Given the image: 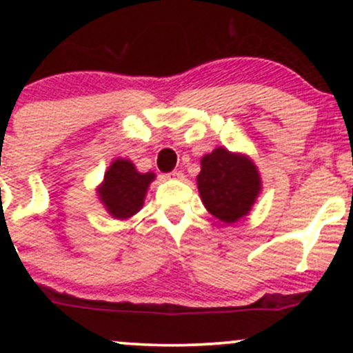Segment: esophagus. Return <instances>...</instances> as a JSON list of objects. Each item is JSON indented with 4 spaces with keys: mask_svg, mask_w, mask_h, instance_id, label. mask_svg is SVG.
I'll list each match as a JSON object with an SVG mask.
<instances>
[{
    "mask_svg": "<svg viewBox=\"0 0 353 353\" xmlns=\"http://www.w3.org/2000/svg\"><path fill=\"white\" fill-rule=\"evenodd\" d=\"M169 177H172V179H181V177H182V172H181V171H177V169H176V171H172L171 174H169Z\"/></svg>",
    "mask_w": 353,
    "mask_h": 353,
    "instance_id": "34e87169",
    "label": "esophagus"
}]
</instances>
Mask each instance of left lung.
<instances>
[{
	"mask_svg": "<svg viewBox=\"0 0 353 353\" xmlns=\"http://www.w3.org/2000/svg\"><path fill=\"white\" fill-rule=\"evenodd\" d=\"M197 189L214 217L234 224L250 212L261 194V174L250 157L217 148L201 159Z\"/></svg>",
	"mask_w": 353,
	"mask_h": 353,
	"instance_id": "1",
	"label": "left lung"
}]
</instances>
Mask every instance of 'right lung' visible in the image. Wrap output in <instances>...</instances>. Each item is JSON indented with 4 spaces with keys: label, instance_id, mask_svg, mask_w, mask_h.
<instances>
[{
    "label": "right lung",
    "instance_id": "obj_1",
    "mask_svg": "<svg viewBox=\"0 0 353 353\" xmlns=\"http://www.w3.org/2000/svg\"><path fill=\"white\" fill-rule=\"evenodd\" d=\"M154 172H139L129 159H116L104 174L98 188L99 201L114 219H129L139 212Z\"/></svg>",
    "mask_w": 353,
    "mask_h": 353
}]
</instances>
